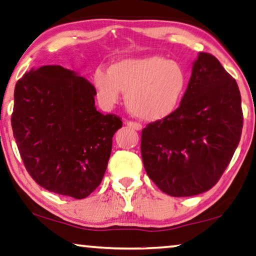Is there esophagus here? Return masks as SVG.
<instances>
[{
    "mask_svg": "<svg viewBox=\"0 0 256 256\" xmlns=\"http://www.w3.org/2000/svg\"><path fill=\"white\" fill-rule=\"evenodd\" d=\"M126 125L128 128L136 130V131H141V130H142V125L139 123H136V122H126Z\"/></svg>",
    "mask_w": 256,
    "mask_h": 256,
    "instance_id": "esophagus-1",
    "label": "esophagus"
}]
</instances>
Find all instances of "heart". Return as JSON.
<instances>
[{
	"instance_id": "obj_1",
	"label": "heart",
	"mask_w": 256,
	"mask_h": 256,
	"mask_svg": "<svg viewBox=\"0 0 256 256\" xmlns=\"http://www.w3.org/2000/svg\"><path fill=\"white\" fill-rule=\"evenodd\" d=\"M98 101L112 109L125 94V104L133 116L158 122L170 116L180 101L186 85L182 68L162 56L123 58L108 71L98 68L93 74Z\"/></svg>"
}]
</instances>
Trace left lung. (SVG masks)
Masks as SVG:
<instances>
[{"instance_id": "8db88e82", "label": "left lung", "mask_w": 256, "mask_h": 256, "mask_svg": "<svg viewBox=\"0 0 256 256\" xmlns=\"http://www.w3.org/2000/svg\"><path fill=\"white\" fill-rule=\"evenodd\" d=\"M242 120L236 80L215 56L199 52L178 108L141 132L148 177L171 196L207 192L238 147Z\"/></svg>"}]
</instances>
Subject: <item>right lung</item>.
Listing matches in <instances>:
<instances>
[{"label": "right lung", "mask_w": 256, "mask_h": 256, "mask_svg": "<svg viewBox=\"0 0 256 256\" xmlns=\"http://www.w3.org/2000/svg\"><path fill=\"white\" fill-rule=\"evenodd\" d=\"M95 95L88 80L60 66L33 68L17 82L14 136L41 188L84 199L100 185L123 123L98 112Z\"/></svg>", "instance_id": "add662e5"}]
</instances>
